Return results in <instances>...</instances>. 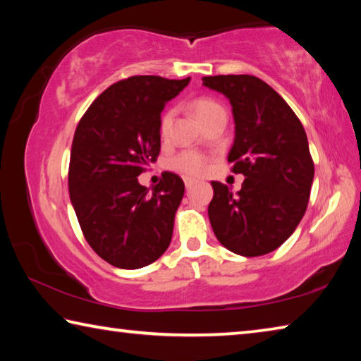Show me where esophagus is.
Listing matches in <instances>:
<instances>
[{
	"mask_svg": "<svg viewBox=\"0 0 361 361\" xmlns=\"http://www.w3.org/2000/svg\"><path fill=\"white\" fill-rule=\"evenodd\" d=\"M194 180H191V178H185V186H186V189H189L191 186H194Z\"/></svg>",
	"mask_w": 361,
	"mask_h": 361,
	"instance_id": "obj_1",
	"label": "esophagus"
}]
</instances>
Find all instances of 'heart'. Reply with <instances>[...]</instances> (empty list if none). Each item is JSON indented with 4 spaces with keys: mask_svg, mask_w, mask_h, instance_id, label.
<instances>
[{
    "mask_svg": "<svg viewBox=\"0 0 361 361\" xmlns=\"http://www.w3.org/2000/svg\"><path fill=\"white\" fill-rule=\"evenodd\" d=\"M191 108L195 114V118H197L200 122L205 121L213 113L223 111L221 105L212 99L194 100ZM172 118H173L172 111L164 113V116L161 118V122H159V132H161L162 137H166L169 133L170 126H172ZM170 167L183 175L195 176V175L204 173V170L207 169V159L200 154V152L183 151V152H180V154H176L172 161H170Z\"/></svg>",
    "mask_w": 361,
    "mask_h": 361,
    "instance_id": "heart-1",
    "label": "heart"
}]
</instances>
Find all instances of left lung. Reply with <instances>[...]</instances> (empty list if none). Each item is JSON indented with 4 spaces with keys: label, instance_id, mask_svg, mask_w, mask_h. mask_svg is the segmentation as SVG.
Listing matches in <instances>:
<instances>
[{
    "label": "left lung",
    "instance_id": "obj_1",
    "mask_svg": "<svg viewBox=\"0 0 361 361\" xmlns=\"http://www.w3.org/2000/svg\"><path fill=\"white\" fill-rule=\"evenodd\" d=\"M202 84L231 103L235 137L228 161L245 176L235 194L212 181L213 232L232 253L267 255L295 232L307 209L314 181L307 135L288 103L259 78L205 76Z\"/></svg>",
    "mask_w": 361,
    "mask_h": 361
}]
</instances>
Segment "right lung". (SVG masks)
I'll use <instances>...</instances> for the list:
<instances>
[{
	"label": "right lung",
	"mask_w": 361,
	"mask_h": 361,
	"mask_svg": "<svg viewBox=\"0 0 361 361\" xmlns=\"http://www.w3.org/2000/svg\"><path fill=\"white\" fill-rule=\"evenodd\" d=\"M189 79L127 78L97 97L76 127L70 199L85 240L114 267L148 266L172 240L185 183L164 172L149 191L137 176L156 162L161 113Z\"/></svg>",
	"instance_id": "1"
}]
</instances>
